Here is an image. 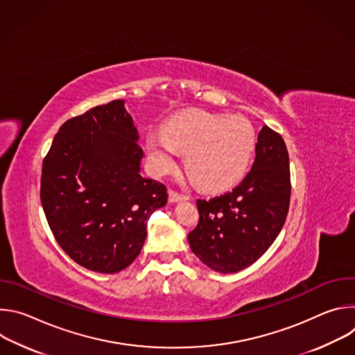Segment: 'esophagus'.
<instances>
[{
    "mask_svg": "<svg viewBox=\"0 0 355 355\" xmlns=\"http://www.w3.org/2000/svg\"><path fill=\"white\" fill-rule=\"evenodd\" d=\"M188 196L187 195H181L175 191H170L168 192V200L171 202V204H177V202H181V200H187Z\"/></svg>",
    "mask_w": 355,
    "mask_h": 355,
    "instance_id": "34e87169",
    "label": "esophagus"
}]
</instances>
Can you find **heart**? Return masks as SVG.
<instances>
[{"mask_svg": "<svg viewBox=\"0 0 355 355\" xmlns=\"http://www.w3.org/2000/svg\"><path fill=\"white\" fill-rule=\"evenodd\" d=\"M257 135L243 116H225L204 111H188L173 119L166 130L146 137L150 170L155 175L171 173L180 153L185 151V167L205 189L220 191L239 182L254 155Z\"/></svg>", "mask_w": 355, "mask_h": 355, "instance_id": "1", "label": "heart"}]
</instances>
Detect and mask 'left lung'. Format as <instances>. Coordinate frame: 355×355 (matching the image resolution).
I'll return each instance as SVG.
<instances>
[{
    "instance_id": "8db88e82",
    "label": "left lung",
    "mask_w": 355,
    "mask_h": 355,
    "mask_svg": "<svg viewBox=\"0 0 355 355\" xmlns=\"http://www.w3.org/2000/svg\"><path fill=\"white\" fill-rule=\"evenodd\" d=\"M289 157L284 139L267 125L256 160L230 192L196 200L198 226L188 234L193 254L211 270L237 272L256 263L279 234L289 208Z\"/></svg>"
}]
</instances>
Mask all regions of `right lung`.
<instances>
[{"label": "right lung", "instance_id": "add662e5", "mask_svg": "<svg viewBox=\"0 0 355 355\" xmlns=\"http://www.w3.org/2000/svg\"><path fill=\"white\" fill-rule=\"evenodd\" d=\"M139 132L116 99L64 122L42 167L40 200L59 245L87 270L115 274L140 254L167 188L140 175Z\"/></svg>", "mask_w": 355, "mask_h": 355}]
</instances>
